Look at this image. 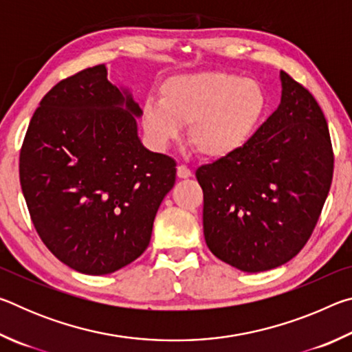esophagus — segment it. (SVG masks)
I'll return each instance as SVG.
<instances>
[{
	"mask_svg": "<svg viewBox=\"0 0 352 352\" xmlns=\"http://www.w3.org/2000/svg\"><path fill=\"white\" fill-rule=\"evenodd\" d=\"M177 175H178V178H189V177H192V172H190L184 164H180L177 168Z\"/></svg>",
	"mask_w": 352,
	"mask_h": 352,
	"instance_id": "obj_1",
	"label": "esophagus"
}]
</instances>
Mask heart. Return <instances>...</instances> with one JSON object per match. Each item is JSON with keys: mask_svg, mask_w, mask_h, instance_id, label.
<instances>
[{"mask_svg": "<svg viewBox=\"0 0 352 352\" xmlns=\"http://www.w3.org/2000/svg\"><path fill=\"white\" fill-rule=\"evenodd\" d=\"M259 82L222 71L172 76L160 88V100L147 99L141 122L147 140L164 148L188 126L189 144L200 157L222 160L247 144L265 113Z\"/></svg>", "mask_w": 352, "mask_h": 352, "instance_id": "1", "label": "heart"}]
</instances>
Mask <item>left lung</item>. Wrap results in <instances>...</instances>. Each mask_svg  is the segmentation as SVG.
Wrapping results in <instances>:
<instances>
[{
	"label": "left lung",
	"mask_w": 352,
	"mask_h": 352,
	"mask_svg": "<svg viewBox=\"0 0 352 352\" xmlns=\"http://www.w3.org/2000/svg\"><path fill=\"white\" fill-rule=\"evenodd\" d=\"M281 104L241 151L195 172L204 234L220 261L256 273L301 252L323 210L333 172L326 118L281 71Z\"/></svg>",
	"instance_id": "8db88e82"
}]
</instances>
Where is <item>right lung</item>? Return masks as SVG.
<instances>
[{
  "mask_svg": "<svg viewBox=\"0 0 352 352\" xmlns=\"http://www.w3.org/2000/svg\"><path fill=\"white\" fill-rule=\"evenodd\" d=\"M142 110L105 65L67 77L40 100L20 152V183L40 239L85 275L144 253L177 163L138 138Z\"/></svg>",
  "mask_w": 352,
  "mask_h": 352,
  "instance_id": "obj_1",
  "label": "right lung"
}]
</instances>
